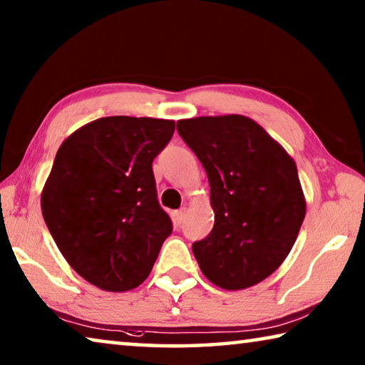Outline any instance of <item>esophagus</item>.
Returning <instances> with one entry per match:
<instances>
[{
  "mask_svg": "<svg viewBox=\"0 0 365 365\" xmlns=\"http://www.w3.org/2000/svg\"><path fill=\"white\" fill-rule=\"evenodd\" d=\"M185 215H187V207H182V209H178V211L174 212V220H175L177 225H180L182 222L185 220Z\"/></svg>",
  "mask_w": 365,
  "mask_h": 365,
  "instance_id": "1",
  "label": "esophagus"
}]
</instances>
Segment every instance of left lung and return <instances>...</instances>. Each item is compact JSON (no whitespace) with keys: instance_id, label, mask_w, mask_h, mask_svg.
Here are the masks:
<instances>
[{"instance_id":"8db88e82","label":"left lung","mask_w":365,"mask_h":365,"mask_svg":"<svg viewBox=\"0 0 365 365\" xmlns=\"http://www.w3.org/2000/svg\"><path fill=\"white\" fill-rule=\"evenodd\" d=\"M205 168L214 227L193 255L209 282L245 289L280 267L306 215L293 158L250 117L206 115L177 122Z\"/></svg>"}]
</instances>
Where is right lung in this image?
Listing matches in <instances>:
<instances>
[{
    "mask_svg": "<svg viewBox=\"0 0 365 365\" xmlns=\"http://www.w3.org/2000/svg\"><path fill=\"white\" fill-rule=\"evenodd\" d=\"M174 130V120L101 117L56 153L41 191L43 219L71 267L104 292L141 285L172 233L153 160Z\"/></svg>",
    "mask_w": 365,
    "mask_h": 365,
    "instance_id": "obj_1",
    "label": "right lung"
}]
</instances>
